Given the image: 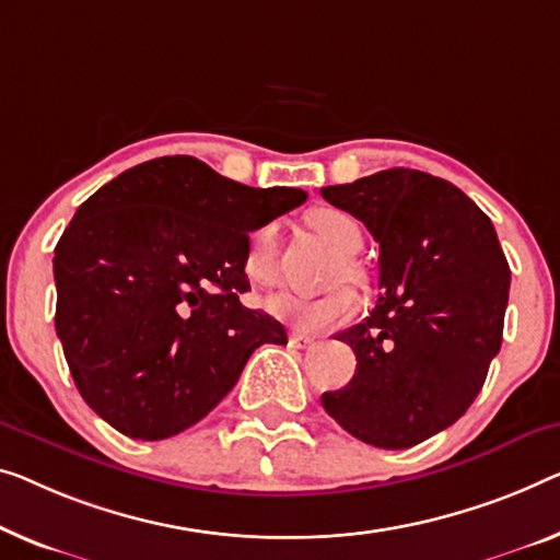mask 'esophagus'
Listing matches in <instances>:
<instances>
[{"label": "esophagus", "mask_w": 560, "mask_h": 560, "mask_svg": "<svg viewBox=\"0 0 560 560\" xmlns=\"http://www.w3.org/2000/svg\"><path fill=\"white\" fill-rule=\"evenodd\" d=\"M289 345L296 347V349H306V347L314 345V337H308V334H302V331H294L289 337Z\"/></svg>", "instance_id": "1"}]
</instances>
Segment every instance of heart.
I'll list each match as a JSON object with an SVG mask.
<instances>
[{"label":"heart","instance_id":"1","mask_svg":"<svg viewBox=\"0 0 560 560\" xmlns=\"http://www.w3.org/2000/svg\"><path fill=\"white\" fill-rule=\"evenodd\" d=\"M308 226L322 233L339 254H345L341 264L334 269L331 281L360 279V266L349 258L362 246V229L354 215L337 211V208H316V211L308 213ZM244 277L248 283L261 289L273 287V281H277V229L271 223L256 229L248 236ZM357 306H360V296L349 287H337L319 296H299L291 294V291H279V294L266 299V312L304 331H316L352 319Z\"/></svg>","mask_w":560,"mask_h":560}]
</instances>
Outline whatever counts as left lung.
<instances>
[{
  "label": "left lung",
  "instance_id": "left-lung-1",
  "mask_svg": "<svg viewBox=\"0 0 560 560\" xmlns=\"http://www.w3.org/2000/svg\"><path fill=\"white\" fill-rule=\"evenodd\" d=\"M324 200L380 244V299L337 334L354 349L347 387L322 405L366 445L405 450L460 420L500 352L511 269L486 213L453 183L389 168Z\"/></svg>",
  "mask_w": 560,
  "mask_h": 560
}]
</instances>
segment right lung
Wrapping results in <instances>:
<instances>
[{"mask_svg": "<svg viewBox=\"0 0 560 560\" xmlns=\"http://www.w3.org/2000/svg\"><path fill=\"white\" fill-rule=\"evenodd\" d=\"M248 188L190 155L140 163L78 208L55 246V329L74 385L122 435L165 440L213 410L261 345H287L246 308L248 233L304 203Z\"/></svg>", "mask_w": 560, "mask_h": 560, "instance_id": "1", "label": "right lung"}]
</instances>
